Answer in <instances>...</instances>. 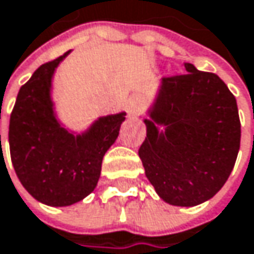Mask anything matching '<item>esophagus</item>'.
<instances>
[{
	"mask_svg": "<svg viewBox=\"0 0 254 254\" xmlns=\"http://www.w3.org/2000/svg\"><path fill=\"white\" fill-rule=\"evenodd\" d=\"M127 114H128V117L130 118H136V117H139V106L134 103V102H128L127 103Z\"/></svg>",
	"mask_w": 254,
	"mask_h": 254,
	"instance_id": "34e87169",
	"label": "esophagus"
}]
</instances>
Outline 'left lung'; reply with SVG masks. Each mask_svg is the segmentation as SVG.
Wrapping results in <instances>:
<instances>
[{
	"mask_svg": "<svg viewBox=\"0 0 254 254\" xmlns=\"http://www.w3.org/2000/svg\"><path fill=\"white\" fill-rule=\"evenodd\" d=\"M187 73L163 78L146 111L139 149L145 175L160 198L193 207L228 181L241 139L237 100L211 72L185 64Z\"/></svg>",
	"mask_w": 254,
	"mask_h": 254,
	"instance_id": "left-lung-1",
	"label": "left lung"
}]
</instances>
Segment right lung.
<instances>
[{
    "instance_id": "right-lung-1",
    "label": "right lung",
    "mask_w": 254,
    "mask_h": 254,
    "mask_svg": "<svg viewBox=\"0 0 254 254\" xmlns=\"http://www.w3.org/2000/svg\"><path fill=\"white\" fill-rule=\"evenodd\" d=\"M69 53L41 64L20 87L8 127L11 163L20 184L52 207L72 205L94 190L102 160L126 120V112L99 117L81 133L59 120L53 76Z\"/></svg>"
}]
</instances>
